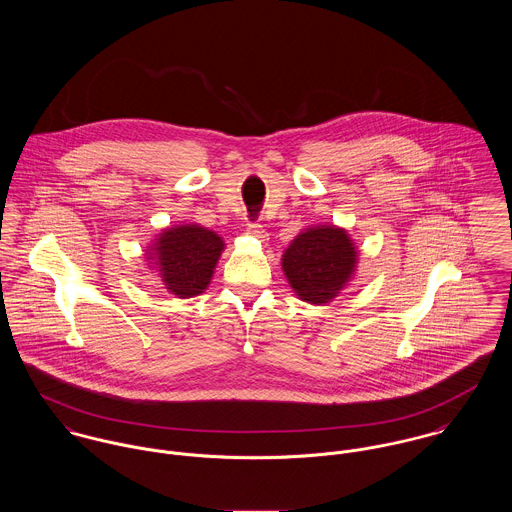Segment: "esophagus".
I'll list each match as a JSON object with an SVG mask.
<instances>
[{
  "mask_svg": "<svg viewBox=\"0 0 512 512\" xmlns=\"http://www.w3.org/2000/svg\"><path fill=\"white\" fill-rule=\"evenodd\" d=\"M246 234H250V236H254L258 240H266L268 238V232H266V228L262 224H248Z\"/></svg>",
  "mask_w": 512,
  "mask_h": 512,
  "instance_id": "esophagus-1",
  "label": "esophagus"
}]
</instances>
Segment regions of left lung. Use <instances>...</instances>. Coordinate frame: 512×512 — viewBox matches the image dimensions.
<instances>
[{"instance_id":"left-lung-1","label":"left lung","mask_w":512,"mask_h":512,"mask_svg":"<svg viewBox=\"0 0 512 512\" xmlns=\"http://www.w3.org/2000/svg\"><path fill=\"white\" fill-rule=\"evenodd\" d=\"M359 252L345 228L317 224L301 230L282 256V270L299 299L329 303L351 282Z\"/></svg>"}]
</instances>
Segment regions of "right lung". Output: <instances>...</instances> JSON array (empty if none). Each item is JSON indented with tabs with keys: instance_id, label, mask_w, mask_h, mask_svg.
Masks as SVG:
<instances>
[{
	"instance_id": "1",
	"label": "right lung",
	"mask_w": 512,
	"mask_h": 512,
	"mask_svg": "<svg viewBox=\"0 0 512 512\" xmlns=\"http://www.w3.org/2000/svg\"><path fill=\"white\" fill-rule=\"evenodd\" d=\"M224 240L199 224L165 228L147 248V266L177 297H195L209 288Z\"/></svg>"
}]
</instances>
